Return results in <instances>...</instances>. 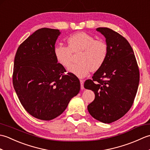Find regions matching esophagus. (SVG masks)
Returning a JSON list of instances; mask_svg holds the SVG:
<instances>
[{"label":"esophagus","mask_w":150,"mask_h":150,"mask_svg":"<svg viewBox=\"0 0 150 150\" xmlns=\"http://www.w3.org/2000/svg\"><path fill=\"white\" fill-rule=\"evenodd\" d=\"M80 82H81V90H83V89H84V81L83 80H80Z\"/></svg>","instance_id":"1"}]
</instances>
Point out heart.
Listing matches in <instances>:
<instances>
[{
	"label": "heart",
	"instance_id": "b5f03b06",
	"mask_svg": "<svg viewBox=\"0 0 150 150\" xmlns=\"http://www.w3.org/2000/svg\"><path fill=\"white\" fill-rule=\"evenodd\" d=\"M68 47L59 44L54 47L55 59L64 68H68L72 61V53L80 52L77 64L72 65L68 71L79 78L84 77L90 71L99 69L107 58L108 46L102 40L85 32H79L69 37Z\"/></svg>",
	"mask_w": 150,
	"mask_h": 150
}]
</instances>
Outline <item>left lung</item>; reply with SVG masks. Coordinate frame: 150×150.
<instances>
[{
    "mask_svg": "<svg viewBox=\"0 0 150 150\" xmlns=\"http://www.w3.org/2000/svg\"><path fill=\"white\" fill-rule=\"evenodd\" d=\"M106 38L108 55L92 79L84 82L94 91L95 99L88 106L91 115L110 124L123 117L132 106L139 83V69L132 47L121 35L108 28H98Z\"/></svg>",
    "mask_w": 150,
    "mask_h": 150,
    "instance_id": "obj_1",
    "label": "left lung"
}]
</instances>
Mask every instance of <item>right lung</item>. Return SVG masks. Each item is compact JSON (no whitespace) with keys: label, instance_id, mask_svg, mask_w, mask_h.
I'll use <instances>...</instances> for the list:
<instances>
[{"label":"right lung","instance_id":"1","mask_svg":"<svg viewBox=\"0 0 150 150\" xmlns=\"http://www.w3.org/2000/svg\"><path fill=\"white\" fill-rule=\"evenodd\" d=\"M59 30L41 28L18 47L14 59L13 84L28 113L50 120L66 110L80 91L79 79L57 63L54 47Z\"/></svg>","mask_w":150,"mask_h":150}]
</instances>
